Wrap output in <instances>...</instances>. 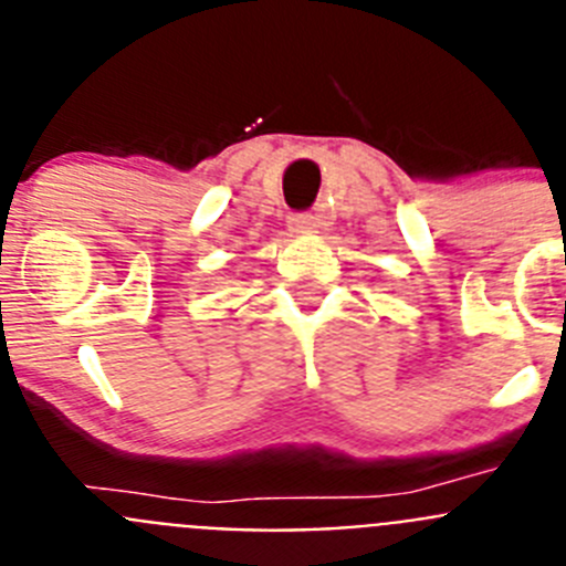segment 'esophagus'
<instances>
[{
    "mask_svg": "<svg viewBox=\"0 0 566 566\" xmlns=\"http://www.w3.org/2000/svg\"><path fill=\"white\" fill-rule=\"evenodd\" d=\"M289 229H292V232H297V234H308L314 229V218L308 212L292 214V218H289Z\"/></svg>",
    "mask_w": 566,
    "mask_h": 566,
    "instance_id": "34e87169",
    "label": "esophagus"
}]
</instances>
